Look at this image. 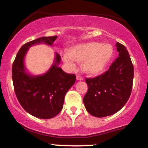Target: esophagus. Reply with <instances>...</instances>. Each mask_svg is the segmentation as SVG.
<instances>
[{
	"label": "esophagus",
	"mask_w": 148,
	"mask_h": 148,
	"mask_svg": "<svg viewBox=\"0 0 148 148\" xmlns=\"http://www.w3.org/2000/svg\"><path fill=\"white\" fill-rule=\"evenodd\" d=\"M76 80H78V81H82V80H83V78H82V77L80 75H77L76 76Z\"/></svg>",
	"instance_id": "34e87169"
}]
</instances>
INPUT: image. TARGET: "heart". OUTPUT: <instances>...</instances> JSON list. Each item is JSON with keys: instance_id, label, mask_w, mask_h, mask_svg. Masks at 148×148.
Here are the masks:
<instances>
[{"instance_id": "heart-1", "label": "heart", "mask_w": 148, "mask_h": 148, "mask_svg": "<svg viewBox=\"0 0 148 148\" xmlns=\"http://www.w3.org/2000/svg\"><path fill=\"white\" fill-rule=\"evenodd\" d=\"M114 49L109 44L92 42L76 45L71 51L62 53V59L68 70L73 71L77 63H82V69L91 76L101 73L112 58Z\"/></svg>"}]
</instances>
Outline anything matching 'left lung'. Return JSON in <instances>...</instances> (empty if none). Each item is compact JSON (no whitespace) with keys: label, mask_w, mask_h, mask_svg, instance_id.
I'll use <instances>...</instances> for the list:
<instances>
[{"label":"left lung","mask_w":148,"mask_h":148,"mask_svg":"<svg viewBox=\"0 0 148 148\" xmlns=\"http://www.w3.org/2000/svg\"><path fill=\"white\" fill-rule=\"evenodd\" d=\"M119 57L101 75L87 78L88 90L83 99L87 111L96 117H105L119 112L131 95L133 66L128 50L116 44Z\"/></svg>","instance_id":"8db88e82"}]
</instances>
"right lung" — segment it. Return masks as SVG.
<instances>
[{
    "instance_id": "right-lung-1",
    "label": "right lung",
    "mask_w": 148,
    "mask_h": 148,
    "mask_svg": "<svg viewBox=\"0 0 148 148\" xmlns=\"http://www.w3.org/2000/svg\"><path fill=\"white\" fill-rule=\"evenodd\" d=\"M57 36H43L24 44L17 53L12 67L14 89L23 109L36 118H53L61 112L65 95L75 82V75L65 73L58 65L61 56L55 52L50 68L42 75L28 72L25 58L30 47L36 44L53 47Z\"/></svg>"
}]
</instances>
